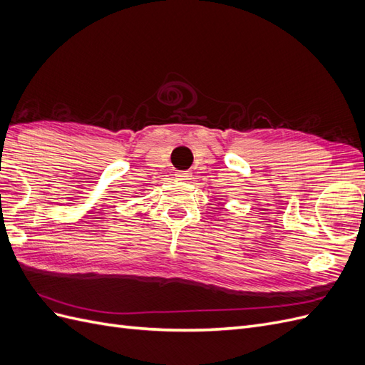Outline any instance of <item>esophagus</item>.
<instances>
[{
	"label": "esophagus",
	"mask_w": 365,
	"mask_h": 365,
	"mask_svg": "<svg viewBox=\"0 0 365 365\" xmlns=\"http://www.w3.org/2000/svg\"><path fill=\"white\" fill-rule=\"evenodd\" d=\"M175 176H176V180L187 181V180H190L192 172H190V170H180V172H176V173H175Z\"/></svg>",
	"instance_id": "1"
}]
</instances>
